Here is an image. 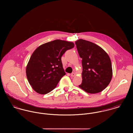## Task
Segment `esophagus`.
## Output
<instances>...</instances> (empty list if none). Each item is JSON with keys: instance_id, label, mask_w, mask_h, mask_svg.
Here are the masks:
<instances>
[{"instance_id": "1", "label": "esophagus", "mask_w": 133, "mask_h": 133, "mask_svg": "<svg viewBox=\"0 0 133 133\" xmlns=\"http://www.w3.org/2000/svg\"><path fill=\"white\" fill-rule=\"evenodd\" d=\"M75 76V73H72L71 74V77H74Z\"/></svg>"}]
</instances>
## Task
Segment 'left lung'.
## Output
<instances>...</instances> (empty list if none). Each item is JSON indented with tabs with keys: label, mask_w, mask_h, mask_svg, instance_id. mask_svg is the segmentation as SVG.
I'll list each match as a JSON object with an SVG mask.
<instances>
[{
	"label": "left lung",
	"mask_w": 133,
	"mask_h": 133,
	"mask_svg": "<svg viewBox=\"0 0 133 133\" xmlns=\"http://www.w3.org/2000/svg\"><path fill=\"white\" fill-rule=\"evenodd\" d=\"M75 44L79 55L82 59V81L79 87L90 94L102 91L112 78L110 58L103 49L92 42L80 39Z\"/></svg>",
	"instance_id": "left-lung-1"
}]
</instances>
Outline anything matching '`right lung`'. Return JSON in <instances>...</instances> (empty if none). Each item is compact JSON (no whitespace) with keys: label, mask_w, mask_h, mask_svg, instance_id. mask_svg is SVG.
<instances>
[{"label":"right lung","mask_w":133,"mask_h":133,"mask_svg":"<svg viewBox=\"0 0 133 133\" xmlns=\"http://www.w3.org/2000/svg\"><path fill=\"white\" fill-rule=\"evenodd\" d=\"M74 45L72 42L56 39L39 46L34 51L26 65V75L36 92L46 94L56 87L65 75L61 57Z\"/></svg>","instance_id":"1"}]
</instances>
